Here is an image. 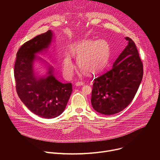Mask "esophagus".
Here are the masks:
<instances>
[{
  "instance_id": "obj_1",
  "label": "esophagus",
  "mask_w": 160,
  "mask_h": 160,
  "mask_svg": "<svg viewBox=\"0 0 160 160\" xmlns=\"http://www.w3.org/2000/svg\"><path fill=\"white\" fill-rule=\"evenodd\" d=\"M83 85V82H80V81H78L77 82L75 83V85L76 86H80V85Z\"/></svg>"
}]
</instances>
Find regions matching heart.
Listing matches in <instances>:
<instances>
[{
    "label": "heart",
    "mask_w": 160,
    "mask_h": 160,
    "mask_svg": "<svg viewBox=\"0 0 160 160\" xmlns=\"http://www.w3.org/2000/svg\"><path fill=\"white\" fill-rule=\"evenodd\" d=\"M72 54L78 58L77 62L82 70L87 73H95L102 69L108 60L109 44L103 39L96 41L93 39L83 40L75 45ZM73 68L71 57L66 55L63 61L64 73L71 75Z\"/></svg>",
    "instance_id": "heart-1"
}]
</instances>
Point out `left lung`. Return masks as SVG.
I'll return each instance as SVG.
<instances>
[{"label": "left lung", "instance_id": "1", "mask_svg": "<svg viewBox=\"0 0 160 160\" xmlns=\"http://www.w3.org/2000/svg\"><path fill=\"white\" fill-rule=\"evenodd\" d=\"M125 49L107 72L94 80L91 103L103 115L123 110L138 92L143 77V64L134 42L129 37Z\"/></svg>", "mask_w": 160, "mask_h": 160}]
</instances>
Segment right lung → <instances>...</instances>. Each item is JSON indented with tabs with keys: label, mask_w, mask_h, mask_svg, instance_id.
I'll list each match as a JSON object with an SVG mask.
<instances>
[{
	"label": "right lung",
	"mask_w": 160,
	"mask_h": 160,
	"mask_svg": "<svg viewBox=\"0 0 160 160\" xmlns=\"http://www.w3.org/2000/svg\"><path fill=\"white\" fill-rule=\"evenodd\" d=\"M52 36L49 30L22 44L17 52L14 70L16 88L21 101L35 115L48 119L64 111L72 92V83L59 82L51 66H48L44 77L35 72V59H42L36 54L48 49Z\"/></svg>",
	"instance_id": "add662e5"
}]
</instances>
